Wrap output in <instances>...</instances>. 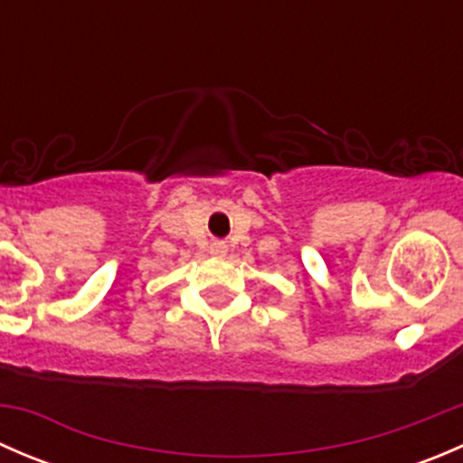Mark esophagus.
Returning a JSON list of instances; mask_svg holds the SVG:
<instances>
[{
    "label": "esophagus",
    "instance_id": "1",
    "mask_svg": "<svg viewBox=\"0 0 463 463\" xmlns=\"http://www.w3.org/2000/svg\"><path fill=\"white\" fill-rule=\"evenodd\" d=\"M210 253H213L214 258H226L228 249H226V244H222V241H217V244L210 246Z\"/></svg>",
    "mask_w": 463,
    "mask_h": 463
}]
</instances>
